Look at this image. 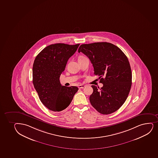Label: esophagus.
<instances>
[{
	"mask_svg": "<svg viewBox=\"0 0 158 158\" xmlns=\"http://www.w3.org/2000/svg\"><path fill=\"white\" fill-rule=\"evenodd\" d=\"M85 87V85H78V88L79 89H82Z\"/></svg>",
	"mask_w": 158,
	"mask_h": 158,
	"instance_id": "34e87169",
	"label": "esophagus"
}]
</instances>
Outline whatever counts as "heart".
Masks as SVG:
<instances>
[{"label":"heart","instance_id":"1","mask_svg":"<svg viewBox=\"0 0 158 158\" xmlns=\"http://www.w3.org/2000/svg\"><path fill=\"white\" fill-rule=\"evenodd\" d=\"M80 57H83V56H80Z\"/></svg>","mask_w":158,"mask_h":158}]
</instances>
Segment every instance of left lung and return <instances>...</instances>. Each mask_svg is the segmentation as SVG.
Segmentation results:
<instances>
[{
  "label": "left lung",
  "instance_id": "8db88e82",
  "mask_svg": "<svg viewBox=\"0 0 158 158\" xmlns=\"http://www.w3.org/2000/svg\"><path fill=\"white\" fill-rule=\"evenodd\" d=\"M90 59L94 75L103 86L92 85L90 103L101 114L107 115L118 110L131 90L132 74L127 56L119 48L107 42L82 44L78 49Z\"/></svg>",
  "mask_w": 158,
  "mask_h": 158
}]
</instances>
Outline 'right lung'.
Instances as JSON below:
<instances>
[{
	"label": "right lung",
	"mask_w": 158,
	"mask_h": 158,
	"mask_svg": "<svg viewBox=\"0 0 158 158\" xmlns=\"http://www.w3.org/2000/svg\"><path fill=\"white\" fill-rule=\"evenodd\" d=\"M80 44H51L37 55L33 65V83L40 100L48 109L60 112L66 109L78 87L61 85L60 78L69 58Z\"/></svg>",
	"instance_id": "obj_1"
}]
</instances>
